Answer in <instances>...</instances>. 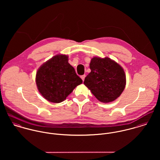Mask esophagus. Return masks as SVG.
<instances>
[{
	"label": "esophagus",
	"mask_w": 160,
	"mask_h": 160,
	"mask_svg": "<svg viewBox=\"0 0 160 160\" xmlns=\"http://www.w3.org/2000/svg\"><path fill=\"white\" fill-rule=\"evenodd\" d=\"M85 77H86V75L85 74H84V75H82V76H81V78L82 79V80L84 81V79H85Z\"/></svg>",
	"instance_id": "esophagus-1"
}]
</instances>
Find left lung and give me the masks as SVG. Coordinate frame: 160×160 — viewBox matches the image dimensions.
<instances>
[{
    "mask_svg": "<svg viewBox=\"0 0 160 160\" xmlns=\"http://www.w3.org/2000/svg\"><path fill=\"white\" fill-rule=\"evenodd\" d=\"M90 69L84 84L100 102L108 103L120 96L126 81L124 69L118 63L108 57H93Z\"/></svg>",
    "mask_w": 160,
    "mask_h": 160,
    "instance_id": "1",
    "label": "left lung"
}]
</instances>
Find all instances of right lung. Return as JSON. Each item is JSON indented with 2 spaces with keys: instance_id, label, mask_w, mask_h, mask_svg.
Wrapping results in <instances>:
<instances>
[{
  "instance_id": "right-lung-1",
  "label": "right lung",
  "mask_w": 160,
  "mask_h": 160,
  "mask_svg": "<svg viewBox=\"0 0 160 160\" xmlns=\"http://www.w3.org/2000/svg\"><path fill=\"white\" fill-rule=\"evenodd\" d=\"M36 82L39 91L46 100L60 103L82 84V80L69 63L68 56L57 55L38 70Z\"/></svg>"
}]
</instances>
